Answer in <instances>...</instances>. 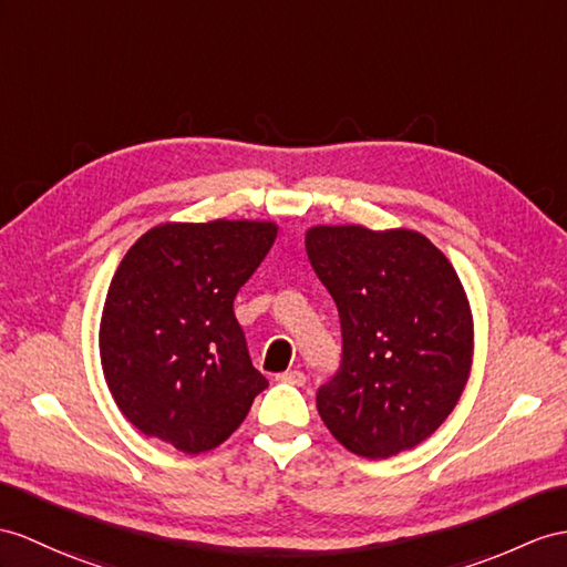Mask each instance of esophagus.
Here are the masks:
<instances>
[{
    "instance_id": "34e87169",
    "label": "esophagus",
    "mask_w": 567,
    "mask_h": 567,
    "mask_svg": "<svg viewBox=\"0 0 567 567\" xmlns=\"http://www.w3.org/2000/svg\"><path fill=\"white\" fill-rule=\"evenodd\" d=\"M276 380L284 382V384H296V388H302L308 378H306V372H302V370H286V372H281V375H276Z\"/></svg>"
}]
</instances>
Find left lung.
<instances>
[{
    "label": "left lung",
    "mask_w": 567,
    "mask_h": 567,
    "mask_svg": "<svg viewBox=\"0 0 567 567\" xmlns=\"http://www.w3.org/2000/svg\"><path fill=\"white\" fill-rule=\"evenodd\" d=\"M310 265L334 298L341 365L317 390L339 443L388 460L431 437L457 406L474 324L457 271L416 230L315 226Z\"/></svg>",
    "instance_id": "obj_1"
}]
</instances>
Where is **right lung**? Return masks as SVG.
<instances>
[{"instance_id": "1", "label": "right lung", "mask_w": 567, "mask_h": 567, "mask_svg": "<svg viewBox=\"0 0 567 567\" xmlns=\"http://www.w3.org/2000/svg\"><path fill=\"white\" fill-rule=\"evenodd\" d=\"M274 240L269 220L163 224L120 261L101 363L120 411L144 435L187 454L214 450L267 390L233 300Z\"/></svg>"}]
</instances>
